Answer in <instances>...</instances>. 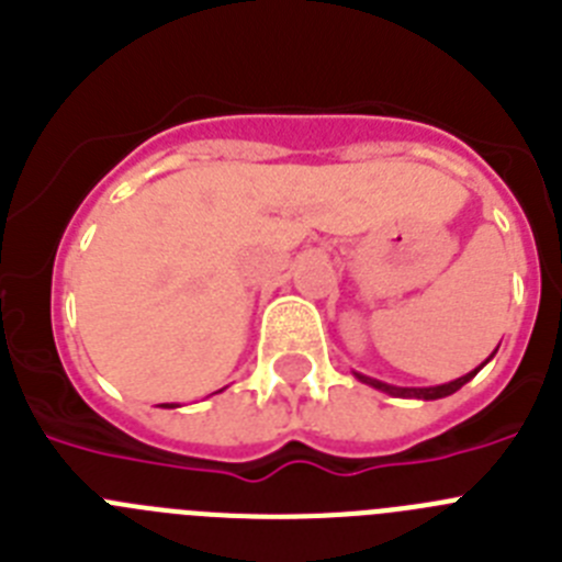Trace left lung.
Returning <instances> with one entry per match:
<instances>
[{
	"label": "left lung",
	"instance_id": "obj_1",
	"mask_svg": "<svg viewBox=\"0 0 562 562\" xmlns=\"http://www.w3.org/2000/svg\"><path fill=\"white\" fill-rule=\"evenodd\" d=\"M495 351H498V349H495ZM495 351H493V355H495ZM493 355H490V357H493ZM490 357H486V360H490ZM484 362H481V366H484ZM481 366L475 371H470V374L459 376V380L445 382V385H430V389H400V385H389V382L374 380V376H366V374H360V371H355V376L360 382H366V385H371V389L385 391V394H391V396H402V400H441V396L456 394V391H459L461 385H464V382L473 380V376L481 371Z\"/></svg>",
	"mask_w": 562,
	"mask_h": 562
}]
</instances>
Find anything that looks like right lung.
<instances>
[{"mask_svg":"<svg viewBox=\"0 0 562 562\" xmlns=\"http://www.w3.org/2000/svg\"><path fill=\"white\" fill-rule=\"evenodd\" d=\"M162 408H177V405H173V402H171V405H168V402H166V405H162Z\"/></svg>","mask_w":562,"mask_h":562,"instance_id":"right-lung-1","label":"right lung"}]
</instances>
